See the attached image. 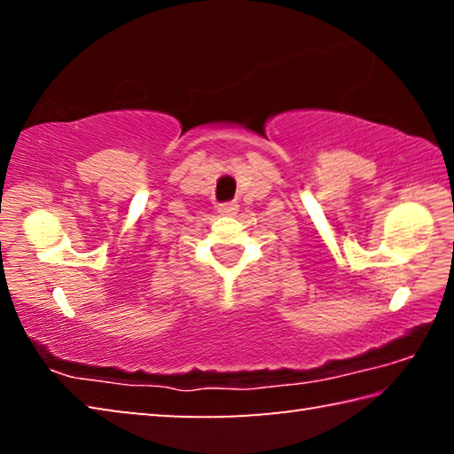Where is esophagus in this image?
Here are the masks:
<instances>
[{"instance_id":"1","label":"esophagus","mask_w":454,"mask_h":454,"mask_svg":"<svg viewBox=\"0 0 454 454\" xmlns=\"http://www.w3.org/2000/svg\"><path fill=\"white\" fill-rule=\"evenodd\" d=\"M218 212L222 214V216H234V214L238 212V204L236 202H224L218 206Z\"/></svg>"}]
</instances>
